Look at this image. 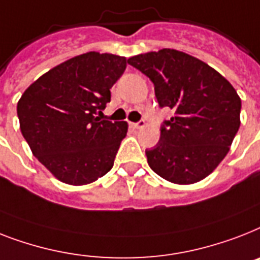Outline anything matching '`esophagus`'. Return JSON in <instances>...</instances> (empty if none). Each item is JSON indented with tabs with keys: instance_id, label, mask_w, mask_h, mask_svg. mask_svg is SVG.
Here are the masks:
<instances>
[{
	"instance_id": "obj_1",
	"label": "esophagus",
	"mask_w": 260,
	"mask_h": 260,
	"mask_svg": "<svg viewBox=\"0 0 260 260\" xmlns=\"http://www.w3.org/2000/svg\"><path fill=\"white\" fill-rule=\"evenodd\" d=\"M131 125L134 126V128H136V129H141V128H144L145 126V123L144 121H139V123H132Z\"/></svg>"
}]
</instances>
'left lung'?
<instances>
[{"mask_svg": "<svg viewBox=\"0 0 260 260\" xmlns=\"http://www.w3.org/2000/svg\"><path fill=\"white\" fill-rule=\"evenodd\" d=\"M128 64L151 79L160 107L174 111L159 143L145 151L151 170L175 184L203 180L239 129L242 101L235 88L208 64L175 49L137 54Z\"/></svg>", "mask_w": 260, "mask_h": 260, "instance_id": "obj_1", "label": "left lung"}]
</instances>
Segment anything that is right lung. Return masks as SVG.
Returning a JSON list of instances; mask_svg holds the SVG:
<instances>
[{
	"mask_svg": "<svg viewBox=\"0 0 260 260\" xmlns=\"http://www.w3.org/2000/svg\"><path fill=\"white\" fill-rule=\"evenodd\" d=\"M126 58L88 52L61 62L36 80L17 104L21 134L33 155L62 183L84 185L111 171L125 121L97 117Z\"/></svg>",
	"mask_w": 260,
	"mask_h": 260,
	"instance_id": "right-lung-1",
	"label": "right lung"
}]
</instances>
